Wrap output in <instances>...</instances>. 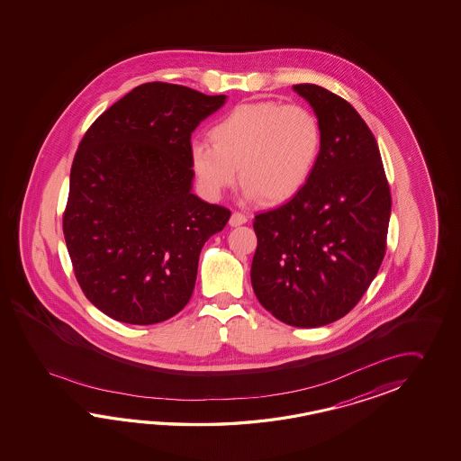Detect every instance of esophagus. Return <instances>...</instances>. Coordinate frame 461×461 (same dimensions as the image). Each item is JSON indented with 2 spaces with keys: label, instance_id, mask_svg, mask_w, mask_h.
<instances>
[{
  "label": "esophagus",
  "instance_id": "1",
  "mask_svg": "<svg viewBox=\"0 0 461 461\" xmlns=\"http://www.w3.org/2000/svg\"><path fill=\"white\" fill-rule=\"evenodd\" d=\"M249 221V216L244 214V212H239V211H235L232 212V216H230V221H229V224L232 227L242 226Z\"/></svg>",
  "mask_w": 461,
  "mask_h": 461
}]
</instances>
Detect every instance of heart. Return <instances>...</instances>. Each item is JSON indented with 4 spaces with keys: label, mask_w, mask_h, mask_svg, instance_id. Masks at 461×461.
Segmentation results:
<instances>
[{
    "label": "heart",
    "mask_w": 461,
    "mask_h": 461,
    "mask_svg": "<svg viewBox=\"0 0 461 461\" xmlns=\"http://www.w3.org/2000/svg\"><path fill=\"white\" fill-rule=\"evenodd\" d=\"M193 141L189 163L201 191L219 199L237 181L245 196L284 203L310 181L323 151V127L313 110L262 100L232 108Z\"/></svg>",
    "instance_id": "obj_1"
}]
</instances>
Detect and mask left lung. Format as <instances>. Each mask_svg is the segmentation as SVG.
Listing matches in <instances>:
<instances>
[{
  "label": "left lung",
  "instance_id": "left-lung-1",
  "mask_svg": "<svg viewBox=\"0 0 461 461\" xmlns=\"http://www.w3.org/2000/svg\"><path fill=\"white\" fill-rule=\"evenodd\" d=\"M294 88L321 122L323 151L294 199L255 216L250 278L276 320L318 328L349 313L379 272L391 189L377 141L353 105L314 84Z\"/></svg>",
  "mask_w": 461,
  "mask_h": 461
}]
</instances>
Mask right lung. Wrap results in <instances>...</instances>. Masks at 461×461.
Here are the masks:
<instances>
[{
  "label": "right lung",
  "mask_w": 461,
  "mask_h": 461,
  "mask_svg": "<svg viewBox=\"0 0 461 461\" xmlns=\"http://www.w3.org/2000/svg\"><path fill=\"white\" fill-rule=\"evenodd\" d=\"M224 100L148 82L80 140L62 230L82 292L110 318L161 323L189 302L201 249L230 217L191 193V133Z\"/></svg>",
  "instance_id": "1"
}]
</instances>
